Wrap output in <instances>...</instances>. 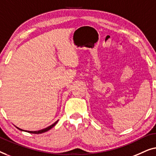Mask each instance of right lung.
Here are the masks:
<instances>
[{
    "label": "right lung",
    "mask_w": 156,
    "mask_h": 156,
    "mask_svg": "<svg viewBox=\"0 0 156 156\" xmlns=\"http://www.w3.org/2000/svg\"><path fill=\"white\" fill-rule=\"evenodd\" d=\"M58 120H57V121L56 122H54L53 124H51V126H48V127H47V128H45V129H41V130H39V131H26V130H23V129H20V128H18V127H17V129H19V130H20V131H26V132H28V133H37V134H38V133H44V132H46V131H49V130H50V129H51V128H53V127L55 126V125L56 124V123L58 122Z\"/></svg>",
    "instance_id": "add662e5"
}]
</instances>
